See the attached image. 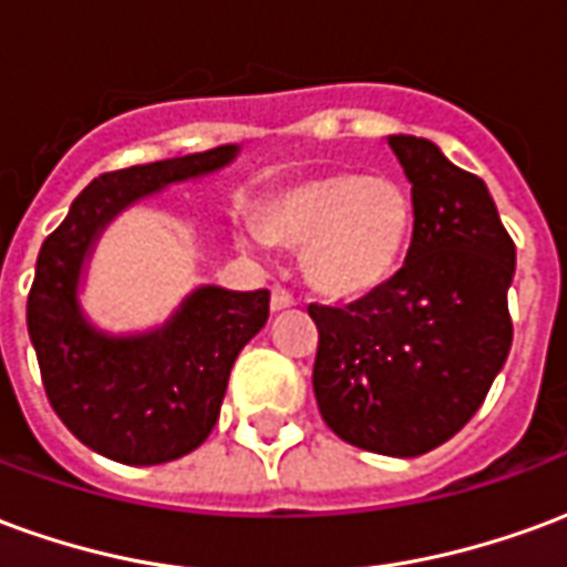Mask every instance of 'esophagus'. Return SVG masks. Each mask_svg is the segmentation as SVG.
Segmentation results:
<instances>
[{
	"label": "esophagus",
	"mask_w": 567,
	"mask_h": 567,
	"mask_svg": "<svg viewBox=\"0 0 567 567\" xmlns=\"http://www.w3.org/2000/svg\"><path fill=\"white\" fill-rule=\"evenodd\" d=\"M270 307H272V312H279V309H288V307H295V295H291L288 288H282V285H272V291H270Z\"/></svg>",
	"instance_id": "1"
}]
</instances>
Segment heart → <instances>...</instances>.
Segmentation results:
<instances>
[{
  "label": "heart",
  "mask_w": 567,
  "mask_h": 567,
  "mask_svg": "<svg viewBox=\"0 0 567 567\" xmlns=\"http://www.w3.org/2000/svg\"><path fill=\"white\" fill-rule=\"evenodd\" d=\"M260 234L300 248V270L316 291L352 300L398 270L413 234V197L389 175H309L264 203Z\"/></svg>",
  "instance_id": "obj_1"
}]
</instances>
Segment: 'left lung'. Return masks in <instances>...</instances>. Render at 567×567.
Listing matches in <instances>:
<instances>
[{"instance_id":"1","label":"left lung","mask_w":567,"mask_h":567,"mask_svg":"<svg viewBox=\"0 0 567 567\" xmlns=\"http://www.w3.org/2000/svg\"><path fill=\"white\" fill-rule=\"evenodd\" d=\"M413 185V239L389 282L349 307L309 303L321 419L358 450L413 458L462 431L507 361L516 246L474 173L389 136Z\"/></svg>"}]
</instances>
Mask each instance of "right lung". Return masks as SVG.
<instances>
[{
  "mask_svg": "<svg viewBox=\"0 0 567 567\" xmlns=\"http://www.w3.org/2000/svg\"><path fill=\"white\" fill-rule=\"evenodd\" d=\"M236 151L218 145L103 173L42 243L27 328L44 394L63 425L112 462H173L209 437L236 355L267 324L270 291L206 285L157 331L109 337L81 316V264L117 212L173 182L221 169Z\"/></svg>",
  "mask_w": 567,
  "mask_h": 567,
  "instance_id": "1",
  "label": "right lung"
}]
</instances>
